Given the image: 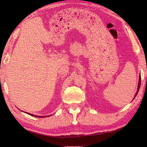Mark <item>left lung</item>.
Masks as SVG:
<instances>
[{
  "label": "left lung",
  "instance_id": "8db88e82",
  "mask_svg": "<svg viewBox=\"0 0 147 147\" xmlns=\"http://www.w3.org/2000/svg\"><path fill=\"white\" fill-rule=\"evenodd\" d=\"M140 85H141V76H139V84H138V91H137V92H136V95H135V96H134V98L136 97V95H137V94H138V91H139V88H140Z\"/></svg>",
  "mask_w": 147,
  "mask_h": 147
}]
</instances>
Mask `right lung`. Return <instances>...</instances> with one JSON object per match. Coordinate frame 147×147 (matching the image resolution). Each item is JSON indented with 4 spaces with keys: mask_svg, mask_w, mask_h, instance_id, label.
<instances>
[{
    "mask_svg": "<svg viewBox=\"0 0 147 147\" xmlns=\"http://www.w3.org/2000/svg\"><path fill=\"white\" fill-rule=\"evenodd\" d=\"M28 113V114H29V115H32V116H34V117H40V116H36V115H34L33 114H30V113Z\"/></svg>",
    "mask_w": 147,
    "mask_h": 147,
    "instance_id": "1",
    "label": "right lung"
}]
</instances>
